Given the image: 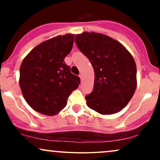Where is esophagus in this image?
Returning <instances> with one entry per match:
<instances>
[{"instance_id":"obj_1","label":"esophagus","mask_w":160,"mask_h":160,"mask_svg":"<svg viewBox=\"0 0 160 160\" xmlns=\"http://www.w3.org/2000/svg\"><path fill=\"white\" fill-rule=\"evenodd\" d=\"M79 77H80V80H82V74H80V75H79Z\"/></svg>"}]
</instances>
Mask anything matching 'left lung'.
Instances as JSON below:
<instances>
[{
	"mask_svg": "<svg viewBox=\"0 0 160 160\" xmlns=\"http://www.w3.org/2000/svg\"><path fill=\"white\" fill-rule=\"evenodd\" d=\"M75 43L94 69L93 90L86 96L88 107L101 114L121 111L136 89L137 69L132 56L120 42L98 33L78 34Z\"/></svg>",
	"mask_w": 160,
	"mask_h": 160,
	"instance_id": "8db88e82",
	"label": "left lung"
}]
</instances>
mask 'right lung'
<instances>
[{"label":"right lung","instance_id":"1","mask_svg":"<svg viewBox=\"0 0 160 160\" xmlns=\"http://www.w3.org/2000/svg\"><path fill=\"white\" fill-rule=\"evenodd\" d=\"M74 34L43 41L28 54L20 66L19 86L25 101L34 111L52 116L67 104L80 79L64 62L74 44Z\"/></svg>","mask_w":160,"mask_h":160}]
</instances>
